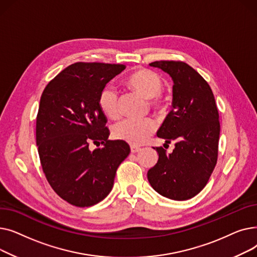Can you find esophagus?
<instances>
[{"label":"esophagus","instance_id":"obj_1","mask_svg":"<svg viewBox=\"0 0 257 257\" xmlns=\"http://www.w3.org/2000/svg\"><path fill=\"white\" fill-rule=\"evenodd\" d=\"M130 150H131V153H137V152H139L141 149H140L139 147H137V146L131 145V146H130Z\"/></svg>","mask_w":257,"mask_h":257}]
</instances>
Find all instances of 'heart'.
Instances as JSON below:
<instances>
[{"instance_id":"1","label":"heart","mask_w":257,"mask_h":257,"mask_svg":"<svg viewBox=\"0 0 257 257\" xmlns=\"http://www.w3.org/2000/svg\"><path fill=\"white\" fill-rule=\"evenodd\" d=\"M127 89L148 99V104L154 110L164 111L167 108V99L164 97V80L161 76L145 67H138L124 79ZM98 106L101 112L109 118L119 116V104L115 91L110 86L101 89L98 96ZM156 130L155 120L151 117L145 119L125 118L118 121L112 129L113 137L131 145H142Z\"/></svg>"}]
</instances>
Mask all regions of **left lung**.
I'll return each mask as SVG.
<instances>
[{"mask_svg": "<svg viewBox=\"0 0 257 257\" xmlns=\"http://www.w3.org/2000/svg\"><path fill=\"white\" fill-rule=\"evenodd\" d=\"M168 73L173 81V109L157 131L175 149L168 154L156 148L157 164L148 171V180L161 196L187 200L207 184L217 165L220 137L219 111L205 79L179 60L150 63ZM155 149V148H154Z\"/></svg>", "mask_w": 257, "mask_h": 257, "instance_id": "8db88e82", "label": "left lung"}]
</instances>
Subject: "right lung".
<instances>
[{
	"label": "right lung",
	"mask_w": 257,
	"mask_h": 257,
	"mask_svg": "<svg viewBox=\"0 0 257 257\" xmlns=\"http://www.w3.org/2000/svg\"><path fill=\"white\" fill-rule=\"evenodd\" d=\"M124 64L76 62L52 79L36 116V144L45 176L60 198L78 207L99 203L110 193L115 173L130 153L125 142L108 141L99 92ZM90 142L99 148L89 150Z\"/></svg>",
	"instance_id": "1"
}]
</instances>
